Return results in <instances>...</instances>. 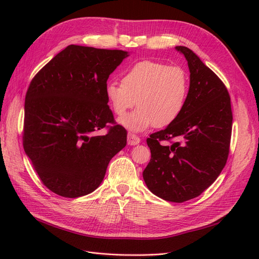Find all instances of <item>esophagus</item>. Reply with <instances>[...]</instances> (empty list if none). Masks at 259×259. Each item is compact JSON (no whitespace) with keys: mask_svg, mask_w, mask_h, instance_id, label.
Masks as SVG:
<instances>
[{"mask_svg":"<svg viewBox=\"0 0 259 259\" xmlns=\"http://www.w3.org/2000/svg\"><path fill=\"white\" fill-rule=\"evenodd\" d=\"M139 143H140V138L137 135L133 134V133H128V135H127V144L130 146H135V145H138Z\"/></svg>","mask_w":259,"mask_h":259,"instance_id":"esophagus-1","label":"esophagus"}]
</instances>
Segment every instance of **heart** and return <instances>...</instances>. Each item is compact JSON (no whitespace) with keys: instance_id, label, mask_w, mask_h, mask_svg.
Returning <instances> with one entry per match:
<instances>
[{"instance_id":"heart-1","label":"heart","mask_w":259,"mask_h":259,"mask_svg":"<svg viewBox=\"0 0 259 259\" xmlns=\"http://www.w3.org/2000/svg\"><path fill=\"white\" fill-rule=\"evenodd\" d=\"M105 94L117 116L134 107L136 100V110L120 119L123 126L136 132L152 125L166 127L184 111L189 94V76L182 67L143 60L125 70L122 83L108 82Z\"/></svg>"}]
</instances>
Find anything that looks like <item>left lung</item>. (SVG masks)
Segmentation results:
<instances>
[{"label":"left lung","mask_w":259,"mask_h":259,"mask_svg":"<svg viewBox=\"0 0 259 259\" xmlns=\"http://www.w3.org/2000/svg\"><path fill=\"white\" fill-rule=\"evenodd\" d=\"M176 50L188 61L189 94L178 119L147 138L151 159L143 176L159 198L182 203L199 197L222 173L229 155L232 111L223 81L191 50Z\"/></svg>","instance_id":"1"}]
</instances>
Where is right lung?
<instances>
[{
  "mask_svg": "<svg viewBox=\"0 0 259 259\" xmlns=\"http://www.w3.org/2000/svg\"><path fill=\"white\" fill-rule=\"evenodd\" d=\"M127 52L69 45L30 82L22 145L43 185L60 197L93 192L108 164L126 146L105 88ZM112 125H110V124ZM106 127V136L98 130Z\"/></svg>",
  "mask_w": 259,
  "mask_h": 259,
  "instance_id": "1",
  "label": "right lung"
}]
</instances>
